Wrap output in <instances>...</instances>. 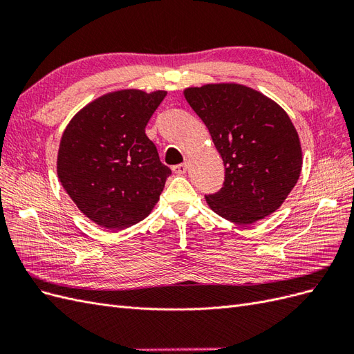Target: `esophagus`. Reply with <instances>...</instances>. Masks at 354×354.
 <instances>
[{
	"instance_id": "1",
	"label": "esophagus",
	"mask_w": 354,
	"mask_h": 354,
	"mask_svg": "<svg viewBox=\"0 0 354 354\" xmlns=\"http://www.w3.org/2000/svg\"><path fill=\"white\" fill-rule=\"evenodd\" d=\"M187 168H189V165H187V162H185V164L174 165V167H173V171H174L176 174H186V173H187Z\"/></svg>"
}]
</instances>
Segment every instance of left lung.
Masks as SVG:
<instances>
[{
	"instance_id": "obj_1",
	"label": "left lung",
	"mask_w": 354,
	"mask_h": 354,
	"mask_svg": "<svg viewBox=\"0 0 354 354\" xmlns=\"http://www.w3.org/2000/svg\"><path fill=\"white\" fill-rule=\"evenodd\" d=\"M207 125L224 164V185L207 195L209 208L248 226L279 208L297 185L303 151L295 127L274 100L238 82L183 90Z\"/></svg>"
}]
</instances>
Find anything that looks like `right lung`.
<instances>
[{
	"label": "right lung",
	"instance_id": "1",
	"mask_svg": "<svg viewBox=\"0 0 354 354\" xmlns=\"http://www.w3.org/2000/svg\"><path fill=\"white\" fill-rule=\"evenodd\" d=\"M165 95L137 88L106 93L75 113L62 134L60 183L84 216L104 229L145 220L162 194L171 169L145 128Z\"/></svg>",
	"mask_w": 354,
	"mask_h": 354
}]
</instances>
